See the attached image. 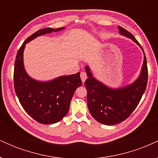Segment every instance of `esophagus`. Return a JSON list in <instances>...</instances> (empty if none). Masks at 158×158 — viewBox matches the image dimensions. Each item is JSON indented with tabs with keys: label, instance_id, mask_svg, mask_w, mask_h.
<instances>
[{
	"label": "esophagus",
	"instance_id": "1",
	"mask_svg": "<svg viewBox=\"0 0 158 158\" xmlns=\"http://www.w3.org/2000/svg\"><path fill=\"white\" fill-rule=\"evenodd\" d=\"M80 77H81V81H82V82H85V81L87 79V73H85V72H81V74H80Z\"/></svg>",
	"mask_w": 158,
	"mask_h": 158
}]
</instances>
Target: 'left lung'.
<instances>
[{"mask_svg":"<svg viewBox=\"0 0 158 158\" xmlns=\"http://www.w3.org/2000/svg\"><path fill=\"white\" fill-rule=\"evenodd\" d=\"M121 35L128 37L142 47L131 32L118 27ZM144 53V52H143ZM88 78L85 81L87 89V102L90 114L97 122L108 126L117 124L131 115L138 106L148 81V68L144 60L138 79L131 85L119 88H110L94 78L88 66L85 67Z\"/></svg>","mask_w":158,"mask_h":158,"instance_id":"8db88e82","label":"left lung"}]
</instances>
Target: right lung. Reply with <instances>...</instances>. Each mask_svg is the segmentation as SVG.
I'll return each mask as SVG.
<instances>
[{
    "instance_id": "obj_1",
    "label": "right lung",
    "mask_w": 158,
    "mask_h": 158,
    "mask_svg": "<svg viewBox=\"0 0 158 158\" xmlns=\"http://www.w3.org/2000/svg\"><path fill=\"white\" fill-rule=\"evenodd\" d=\"M64 27L42 29L25 40L19 48L14 68V88L21 106L32 119L41 124H53L68 114L74 92L81 85L80 73L62 76L48 81L29 77L23 67V54L27 43L40 35L60 31Z\"/></svg>"
}]
</instances>
